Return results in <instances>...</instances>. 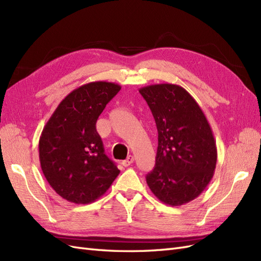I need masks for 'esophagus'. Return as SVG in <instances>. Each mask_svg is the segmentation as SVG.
<instances>
[{
    "label": "esophagus",
    "instance_id": "obj_1",
    "mask_svg": "<svg viewBox=\"0 0 261 261\" xmlns=\"http://www.w3.org/2000/svg\"><path fill=\"white\" fill-rule=\"evenodd\" d=\"M134 160H135V159H134V156H133V155H128V156H127V159L122 161L123 167H128V165H130V164L134 162Z\"/></svg>",
    "mask_w": 261,
    "mask_h": 261
}]
</instances>
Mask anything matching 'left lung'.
<instances>
[{"label": "left lung", "mask_w": 261, "mask_h": 261, "mask_svg": "<svg viewBox=\"0 0 261 261\" xmlns=\"http://www.w3.org/2000/svg\"><path fill=\"white\" fill-rule=\"evenodd\" d=\"M158 129L155 165L146 176L158 199L177 207L197 198L210 183L217 146L210 125L183 87L156 84L139 89Z\"/></svg>", "instance_id": "1"}]
</instances>
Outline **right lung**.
Segmentation results:
<instances>
[{
    "label": "right lung",
    "instance_id": "obj_1",
    "mask_svg": "<svg viewBox=\"0 0 261 261\" xmlns=\"http://www.w3.org/2000/svg\"><path fill=\"white\" fill-rule=\"evenodd\" d=\"M120 90V85L108 82L78 87L61 101L43 127L39 139L41 169L55 193L67 201L97 200L120 174L96 129L99 115Z\"/></svg>",
    "mask_w": 261,
    "mask_h": 261
}]
</instances>
